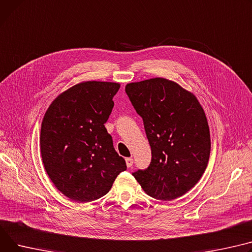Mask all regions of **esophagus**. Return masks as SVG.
<instances>
[{
    "instance_id": "obj_1",
    "label": "esophagus",
    "mask_w": 252,
    "mask_h": 252,
    "mask_svg": "<svg viewBox=\"0 0 252 252\" xmlns=\"http://www.w3.org/2000/svg\"><path fill=\"white\" fill-rule=\"evenodd\" d=\"M126 166H127L128 168H129V167H131V166H132L133 160H132L131 158H126Z\"/></svg>"
}]
</instances>
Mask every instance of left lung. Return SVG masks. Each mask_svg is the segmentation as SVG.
Instances as JSON below:
<instances>
[{"label":"left lung","instance_id":"left-lung-1","mask_svg":"<svg viewBox=\"0 0 252 252\" xmlns=\"http://www.w3.org/2000/svg\"><path fill=\"white\" fill-rule=\"evenodd\" d=\"M143 119L152 159L133 172L150 196L172 200L187 193L204 174L211 152L207 117L196 97L175 82L154 78L126 86Z\"/></svg>","mask_w":252,"mask_h":252}]
</instances>
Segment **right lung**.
Here are the masks:
<instances>
[{
  "instance_id": "right-lung-1",
  "label": "right lung",
  "mask_w": 252,
  "mask_h": 252,
  "mask_svg": "<svg viewBox=\"0 0 252 252\" xmlns=\"http://www.w3.org/2000/svg\"><path fill=\"white\" fill-rule=\"evenodd\" d=\"M119 83L87 81L59 95L41 124L40 152L46 173L65 196L88 203L105 195L126 170L104 124Z\"/></svg>"
}]
</instances>
